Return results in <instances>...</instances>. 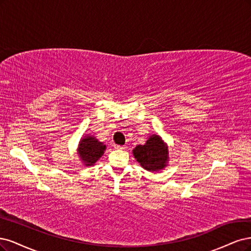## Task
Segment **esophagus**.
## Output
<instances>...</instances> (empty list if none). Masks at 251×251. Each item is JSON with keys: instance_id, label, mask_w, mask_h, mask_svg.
Instances as JSON below:
<instances>
[{"instance_id": "esophagus-1", "label": "esophagus", "mask_w": 251, "mask_h": 251, "mask_svg": "<svg viewBox=\"0 0 251 251\" xmlns=\"http://www.w3.org/2000/svg\"><path fill=\"white\" fill-rule=\"evenodd\" d=\"M115 148H116V149H121V150H124L126 147H125V146H121V145H116Z\"/></svg>"}]
</instances>
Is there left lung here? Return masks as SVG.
Listing matches in <instances>:
<instances>
[{
    "mask_svg": "<svg viewBox=\"0 0 251 251\" xmlns=\"http://www.w3.org/2000/svg\"><path fill=\"white\" fill-rule=\"evenodd\" d=\"M168 147L156 134H152L145 145H139L133 155L141 166L148 171H157L165 168L168 160Z\"/></svg>",
    "mask_w": 251,
    "mask_h": 251,
    "instance_id": "1",
    "label": "left lung"
}]
</instances>
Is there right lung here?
Here are the masks:
<instances>
[{"mask_svg":"<svg viewBox=\"0 0 251 251\" xmlns=\"http://www.w3.org/2000/svg\"><path fill=\"white\" fill-rule=\"evenodd\" d=\"M105 147L106 146L96 140L95 136H85L79 144L78 153L85 166H92L103 155Z\"/></svg>","mask_w":251,"mask_h":251,"instance_id":"obj_1","label":"right lung"}]
</instances>
